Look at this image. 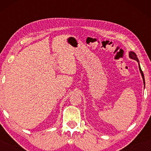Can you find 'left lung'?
I'll list each match as a JSON object with an SVG mask.
<instances>
[{"mask_svg":"<svg viewBox=\"0 0 151 151\" xmlns=\"http://www.w3.org/2000/svg\"><path fill=\"white\" fill-rule=\"evenodd\" d=\"M129 58L131 59H132V60H136L137 62H138V67H139V70H140V72H141V76H142V78H143V84H144V86H145V79H144V75H143V72H142L141 70V66H140V64H139V60H138V58H137L136 53L134 52H129Z\"/></svg>","mask_w":151,"mask_h":151,"instance_id":"1","label":"left lung"}]
</instances>
